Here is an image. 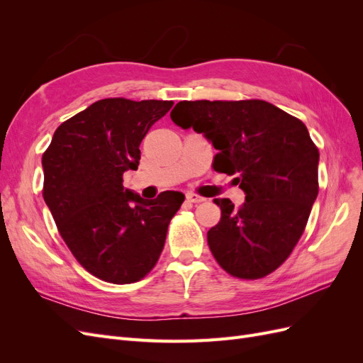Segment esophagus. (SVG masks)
I'll return each instance as SVG.
<instances>
[{"mask_svg":"<svg viewBox=\"0 0 363 363\" xmlns=\"http://www.w3.org/2000/svg\"><path fill=\"white\" fill-rule=\"evenodd\" d=\"M186 200H188L189 203H203L204 201L203 196L196 195V194H186Z\"/></svg>","mask_w":363,"mask_h":363,"instance_id":"1","label":"esophagus"}]
</instances>
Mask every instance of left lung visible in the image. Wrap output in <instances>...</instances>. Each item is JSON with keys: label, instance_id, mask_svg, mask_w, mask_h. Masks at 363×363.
Returning <instances> with one entry per match:
<instances>
[{"label": "left lung", "instance_id": "obj_1", "mask_svg": "<svg viewBox=\"0 0 363 363\" xmlns=\"http://www.w3.org/2000/svg\"><path fill=\"white\" fill-rule=\"evenodd\" d=\"M171 119L218 150L213 169L236 175L245 201L213 200L221 219L207 232L230 276L256 280L276 271L298 242L318 191V151L298 118L263 100L180 101Z\"/></svg>", "mask_w": 363, "mask_h": 363}]
</instances>
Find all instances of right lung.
<instances>
[{
	"label": "right lung",
	"instance_id": "add662e5",
	"mask_svg": "<svg viewBox=\"0 0 363 363\" xmlns=\"http://www.w3.org/2000/svg\"><path fill=\"white\" fill-rule=\"evenodd\" d=\"M172 101L104 98L62 123L42 156V195L77 262L100 280L128 284L156 267L184 195L144 200L125 189L139 145Z\"/></svg>",
	"mask_w": 363,
	"mask_h": 363
}]
</instances>
